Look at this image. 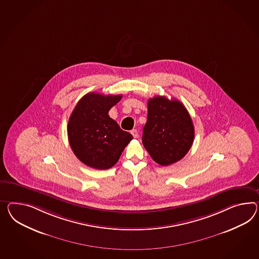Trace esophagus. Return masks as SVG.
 <instances>
[{"mask_svg":"<svg viewBox=\"0 0 259 259\" xmlns=\"http://www.w3.org/2000/svg\"><path fill=\"white\" fill-rule=\"evenodd\" d=\"M131 133L133 134V136L134 138H138V137H139V133L137 132V130H133V131H131Z\"/></svg>","mask_w":259,"mask_h":259,"instance_id":"1","label":"esophagus"}]
</instances>
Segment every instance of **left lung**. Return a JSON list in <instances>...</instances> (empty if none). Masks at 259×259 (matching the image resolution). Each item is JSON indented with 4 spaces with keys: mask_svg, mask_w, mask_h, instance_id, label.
Returning a JSON list of instances; mask_svg holds the SVG:
<instances>
[{
    "mask_svg": "<svg viewBox=\"0 0 259 259\" xmlns=\"http://www.w3.org/2000/svg\"><path fill=\"white\" fill-rule=\"evenodd\" d=\"M147 110L142 139L146 151L160 165L179 161L194 138V126L185 106L179 100L159 96L149 99Z\"/></svg>",
    "mask_w": 259,
    "mask_h": 259,
    "instance_id": "8db88e82",
    "label": "left lung"
}]
</instances>
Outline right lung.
<instances>
[{
  "instance_id": "obj_1",
  "label": "right lung",
  "mask_w": 259,
  "mask_h": 259,
  "mask_svg": "<svg viewBox=\"0 0 259 259\" xmlns=\"http://www.w3.org/2000/svg\"><path fill=\"white\" fill-rule=\"evenodd\" d=\"M121 99L122 95L88 93L71 113L67 124L69 145L85 165L100 170L113 167L133 140L108 114Z\"/></svg>"
}]
</instances>
